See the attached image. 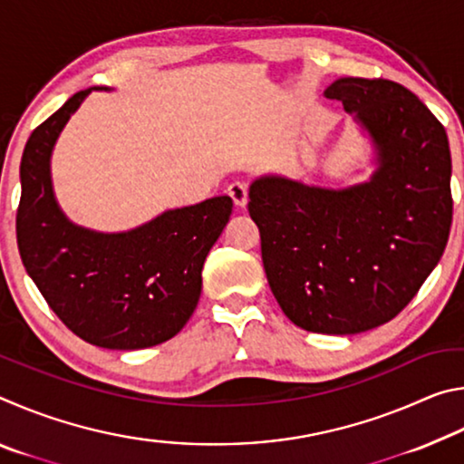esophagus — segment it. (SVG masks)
I'll list each match as a JSON object with an SVG mask.
<instances>
[{"instance_id":"esophagus-1","label":"esophagus","mask_w":464,"mask_h":464,"mask_svg":"<svg viewBox=\"0 0 464 464\" xmlns=\"http://www.w3.org/2000/svg\"><path fill=\"white\" fill-rule=\"evenodd\" d=\"M227 194L231 196L233 202L237 204V207H246L247 204V186L243 182H233L227 188Z\"/></svg>"}]
</instances>
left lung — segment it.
<instances>
[{
  "label": "left lung",
  "instance_id": "obj_1",
  "mask_svg": "<svg viewBox=\"0 0 464 464\" xmlns=\"http://www.w3.org/2000/svg\"><path fill=\"white\" fill-rule=\"evenodd\" d=\"M325 96L371 135V179L329 190L264 176L247 208L285 315L307 332L350 335L397 317L442 257L452 160L444 127L403 85L342 77Z\"/></svg>",
  "mask_w": 464,
  "mask_h": 464
}]
</instances>
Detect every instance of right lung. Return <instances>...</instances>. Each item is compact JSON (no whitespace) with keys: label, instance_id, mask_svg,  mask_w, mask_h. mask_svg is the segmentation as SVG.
<instances>
[{"label":"right lung","instance_id":"1","mask_svg":"<svg viewBox=\"0 0 464 464\" xmlns=\"http://www.w3.org/2000/svg\"><path fill=\"white\" fill-rule=\"evenodd\" d=\"M90 92H77L36 127L22 153L20 257L54 315L82 340L108 350L151 348L192 317L204 260L229 221L233 200L215 196L166 210L124 233L73 225L54 200L51 153Z\"/></svg>","mask_w":464,"mask_h":464}]
</instances>
